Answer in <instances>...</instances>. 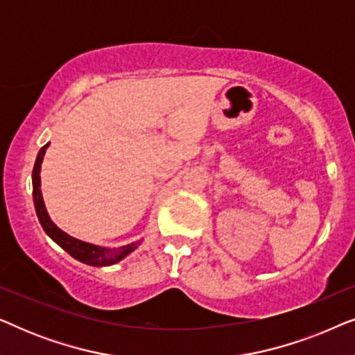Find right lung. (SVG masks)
I'll return each instance as SVG.
<instances>
[{"label": "right lung", "instance_id": "obj_1", "mask_svg": "<svg viewBox=\"0 0 355 355\" xmlns=\"http://www.w3.org/2000/svg\"><path fill=\"white\" fill-rule=\"evenodd\" d=\"M48 145L50 144L43 145L40 148V152L37 155L35 166H33V171H32L33 205H35V211L42 227L58 245L62 247L67 254L74 257L76 260L82 261V263L92 265V266H110V265L118 263V261L123 260L125 255H129L130 252L140 244V242H132V244H128L123 247H113V249L98 247V245L89 244V242H82L79 239H76V237H71L69 234H66V232L61 231L60 227L50 220V216H48L45 203H43L42 191H40V168L43 162V155L46 152Z\"/></svg>", "mask_w": 355, "mask_h": 355}]
</instances>
